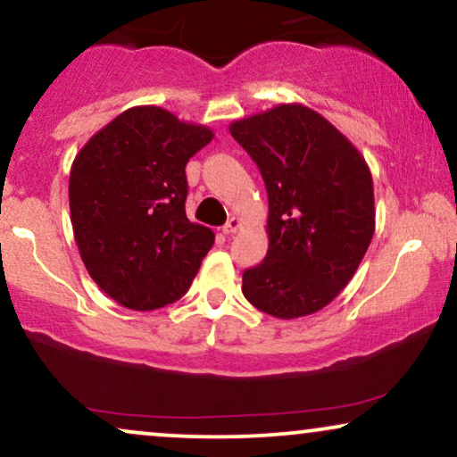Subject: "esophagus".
I'll return each mask as SVG.
<instances>
[{"label":"esophagus","instance_id":"esophagus-1","mask_svg":"<svg viewBox=\"0 0 457 457\" xmlns=\"http://www.w3.org/2000/svg\"><path fill=\"white\" fill-rule=\"evenodd\" d=\"M240 225H243V221H240L238 217L228 219V223L223 225V234H236L240 229Z\"/></svg>","mask_w":457,"mask_h":457}]
</instances>
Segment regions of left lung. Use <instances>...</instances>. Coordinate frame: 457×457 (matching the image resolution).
I'll return each instance as SVG.
<instances>
[{
    "instance_id": "obj_1",
    "label": "left lung",
    "mask_w": 457,
    "mask_h": 457,
    "mask_svg": "<svg viewBox=\"0 0 457 457\" xmlns=\"http://www.w3.org/2000/svg\"><path fill=\"white\" fill-rule=\"evenodd\" d=\"M229 134L268 191V253L243 294L278 319L306 317L347 287L375 234V189L361 153L315 110L281 104Z\"/></svg>"
}]
</instances>
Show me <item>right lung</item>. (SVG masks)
<instances>
[{
    "label": "right lung",
    "instance_id": "add662e5",
    "mask_svg": "<svg viewBox=\"0 0 457 457\" xmlns=\"http://www.w3.org/2000/svg\"><path fill=\"white\" fill-rule=\"evenodd\" d=\"M159 106L120 112L70 170V214L82 263L120 306L155 311L189 289L214 243L185 214V166L212 140Z\"/></svg>",
    "mask_w": 457,
    "mask_h": 457
}]
</instances>
